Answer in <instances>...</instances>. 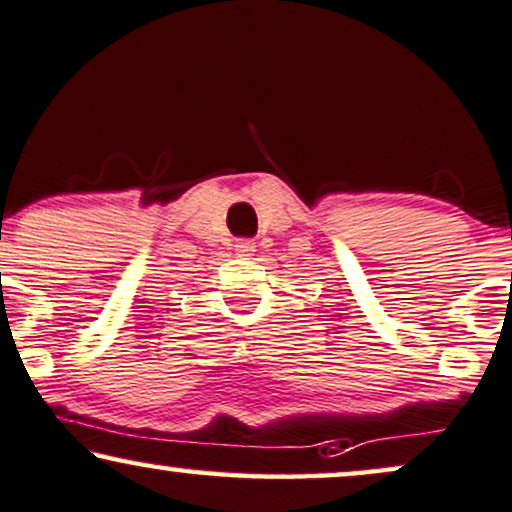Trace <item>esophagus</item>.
I'll return each mask as SVG.
<instances>
[{
  "mask_svg": "<svg viewBox=\"0 0 512 512\" xmlns=\"http://www.w3.org/2000/svg\"><path fill=\"white\" fill-rule=\"evenodd\" d=\"M234 250H236L238 257H252V252H255V243H252V241H238L234 245Z\"/></svg>",
  "mask_w": 512,
  "mask_h": 512,
  "instance_id": "esophagus-1",
  "label": "esophagus"
}]
</instances>
